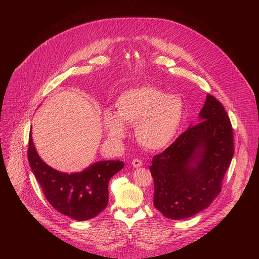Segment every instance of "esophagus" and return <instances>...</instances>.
Listing matches in <instances>:
<instances>
[{"instance_id":"esophagus-1","label":"esophagus","mask_w":259,"mask_h":259,"mask_svg":"<svg viewBox=\"0 0 259 259\" xmlns=\"http://www.w3.org/2000/svg\"><path fill=\"white\" fill-rule=\"evenodd\" d=\"M142 161L140 160V159H138V158H136V159H134L133 161H132V165H133V167H135V168H138V167H140V166H142Z\"/></svg>"}]
</instances>
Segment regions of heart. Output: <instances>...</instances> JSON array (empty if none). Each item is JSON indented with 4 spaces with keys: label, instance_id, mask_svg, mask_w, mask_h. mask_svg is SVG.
<instances>
[{
    "label": "heart",
    "instance_id": "heart-1",
    "mask_svg": "<svg viewBox=\"0 0 259 259\" xmlns=\"http://www.w3.org/2000/svg\"><path fill=\"white\" fill-rule=\"evenodd\" d=\"M184 116L182 99L162 89L144 85L122 93L116 101V114L107 112L103 125L113 139L126 135L124 122L136 126L137 141L144 149L159 151L176 137Z\"/></svg>",
    "mask_w": 259,
    "mask_h": 259
}]
</instances>
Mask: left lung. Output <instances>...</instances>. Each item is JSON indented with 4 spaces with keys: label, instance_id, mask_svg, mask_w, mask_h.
<instances>
[{
    "label": "left lung",
    "instance_id": "1",
    "mask_svg": "<svg viewBox=\"0 0 259 259\" xmlns=\"http://www.w3.org/2000/svg\"><path fill=\"white\" fill-rule=\"evenodd\" d=\"M201 122L156 155L150 167L154 206L167 218H189L207 208L221 192L234 156V134L224 105L207 94Z\"/></svg>",
    "mask_w": 259,
    "mask_h": 259
}]
</instances>
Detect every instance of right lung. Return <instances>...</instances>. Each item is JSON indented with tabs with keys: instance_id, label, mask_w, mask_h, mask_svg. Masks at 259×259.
Instances as JSON below:
<instances>
[{
	"instance_id": "add662e5",
	"label": "right lung",
	"mask_w": 259,
	"mask_h": 259,
	"mask_svg": "<svg viewBox=\"0 0 259 259\" xmlns=\"http://www.w3.org/2000/svg\"><path fill=\"white\" fill-rule=\"evenodd\" d=\"M28 163L47 201L59 213L75 220L97 216L108 203V181L124 167L122 161H100L79 173H62L48 166L28 139Z\"/></svg>"
}]
</instances>
